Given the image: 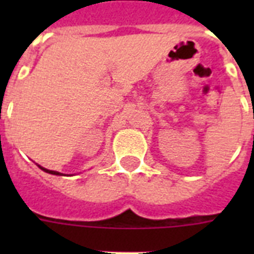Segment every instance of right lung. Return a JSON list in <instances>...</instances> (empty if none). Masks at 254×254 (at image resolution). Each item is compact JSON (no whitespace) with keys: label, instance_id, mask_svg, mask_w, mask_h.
I'll use <instances>...</instances> for the list:
<instances>
[{"label":"right lung","instance_id":"right-lung-1","mask_svg":"<svg viewBox=\"0 0 254 254\" xmlns=\"http://www.w3.org/2000/svg\"><path fill=\"white\" fill-rule=\"evenodd\" d=\"M38 166H39V165H38ZM39 167H41V169L43 170V171H46V173L53 174V175H63V174L58 173V171H53V170H47V169H45V167H42V166H39Z\"/></svg>","mask_w":254,"mask_h":254}]
</instances>
